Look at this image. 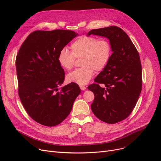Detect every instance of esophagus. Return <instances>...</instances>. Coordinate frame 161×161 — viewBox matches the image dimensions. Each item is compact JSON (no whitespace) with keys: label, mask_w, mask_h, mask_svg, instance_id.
<instances>
[{"label":"esophagus","mask_w":161,"mask_h":161,"mask_svg":"<svg viewBox=\"0 0 161 161\" xmlns=\"http://www.w3.org/2000/svg\"><path fill=\"white\" fill-rule=\"evenodd\" d=\"M80 88L81 89V90H82V91H84V90H86V87L83 86H80Z\"/></svg>","instance_id":"34e87169"}]
</instances>
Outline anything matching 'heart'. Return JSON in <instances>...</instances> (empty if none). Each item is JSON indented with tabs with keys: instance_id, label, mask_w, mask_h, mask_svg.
<instances>
[{
	"instance_id": "obj_1",
	"label": "heart",
	"mask_w": 161,
	"mask_h": 161,
	"mask_svg": "<svg viewBox=\"0 0 161 161\" xmlns=\"http://www.w3.org/2000/svg\"><path fill=\"white\" fill-rule=\"evenodd\" d=\"M72 52L66 47L60 50L58 62L64 70L72 69L75 58H81L82 68L76 69L66 75L69 83L80 86L86 85L95 74V70L101 71L107 66L112 56V45L106 39L84 35L76 39L71 46Z\"/></svg>"
}]
</instances>
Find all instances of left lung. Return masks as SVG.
<instances>
[{"mask_svg": "<svg viewBox=\"0 0 161 161\" xmlns=\"http://www.w3.org/2000/svg\"><path fill=\"white\" fill-rule=\"evenodd\" d=\"M91 35L108 38L113 52L107 66L95 79V83L88 86L95 95L91 108L99 119L114 124L128 117L138 102L142 86L140 55L119 27L92 29L87 36Z\"/></svg>", "mask_w": 161, "mask_h": 161, "instance_id": "left-lung-1", "label": "left lung"}]
</instances>
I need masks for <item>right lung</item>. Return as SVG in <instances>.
Returning <instances> with one entry per match:
<instances>
[{
	"label": "right lung",
	"mask_w": 161,
	"mask_h": 161,
	"mask_svg": "<svg viewBox=\"0 0 161 161\" xmlns=\"http://www.w3.org/2000/svg\"><path fill=\"white\" fill-rule=\"evenodd\" d=\"M77 35L69 30L34 31L17 55L19 98L28 115L42 125L54 126L62 123L81 92L75 83L58 89L65 77L58 62V53Z\"/></svg>",
	"instance_id": "obj_1"
}]
</instances>
